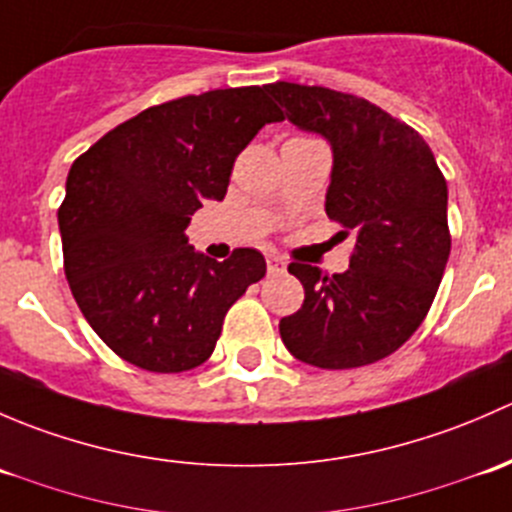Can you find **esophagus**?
<instances>
[{
	"instance_id": "esophagus-1",
	"label": "esophagus",
	"mask_w": 512,
	"mask_h": 512,
	"mask_svg": "<svg viewBox=\"0 0 512 512\" xmlns=\"http://www.w3.org/2000/svg\"><path fill=\"white\" fill-rule=\"evenodd\" d=\"M285 270H287V265L282 257L267 255V272H270V275H277V272H285Z\"/></svg>"
}]
</instances>
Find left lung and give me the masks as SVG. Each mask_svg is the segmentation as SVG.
<instances>
[{
  "label": "left lung",
  "instance_id": "1",
  "mask_svg": "<svg viewBox=\"0 0 512 512\" xmlns=\"http://www.w3.org/2000/svg\"><path fill=\"white\" fill-rule=\"evenodd\" d=\"M265 91L292 126L329 143L324 210L356 235L342 275L289 265L304 304L280 319L282 342L319 369L374 364L416 332L441 285L451 252L446 180L414 128L366 98L287 81Z\"/></svg>",
  "mask_w": 512,
  "mask_h": 512
}]
</instances>
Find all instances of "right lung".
Segmentation results:
<instances>
[{
	"instance_id": "1",
	"label": "right lung",
	"mask_w": 512,
	"mask_h": 512,
	"mask_svg": "<svg viewBox=\"0 0 512 512\" xmlns=\"http://www.w3.org/2000/svg\"><path fill=\"white\" fill-rule=\"evenodd\" d=\"M282 113L265 86L146 108L74 160L59 208L64 270L81 314L121 359L178 374L213 354L227 309L267 272L250 247L218 262L185 227L223 200L232 163Z\"/></svg>"
}]
</instances>
